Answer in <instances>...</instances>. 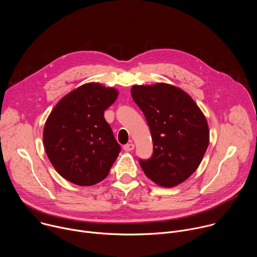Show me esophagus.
I'll use <instances>...</instances> for the list:
<instances>
[{
	"instance_id": "34e87169",
	"label": "esophagus",
	"mask_w": 257,
	"mask_h": 257,
	"mask_svg": "<svg viewBox=\"0 0 257 257\" xmlns=\"http://www.w3.org/2000/svg\"><path fill=\"white\" fill-rule=\"evenodd\" d=\"M134 148H135L134 143H128V144H125V145L123 146V149H124L125 152H131V151L134 150Z\"/></svg>"
}]
</instances>
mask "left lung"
<instances>
[{"label": "left lung", "instance_id": "left-lung-1", "mask_svg": "<svg viewBox=\"0 0 257 257\" xmlns=\"http://www.w3.org/2000/svg\"><path fill=\"white\" fill-rule=\"evenodd\" d=\"M131 95L151 129L154 154L139 164L161 187H175L199 167L209 143L205 116L192 97L168 84L133 85Z\"/></svg>", "mask_w": 257, "mask_h": 257}]
</instances>
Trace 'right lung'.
<instances>
[{
	"label": "right lung",
	"mask_w": 257,
	"mask_h": 257,
	"mask_svg": "<svg viewBox=\"0 0 257 257\" xmlns=\"http://www.w3.org/2000/svg\"><path fill=\"white\" fill-rule=\"evenodd\" d=\"M118 89L85 83L62 97L45 124L43 139L56 171L79 186L102 181L121 148L103 117L115 102Z\"/></svg>",
	"instance_id": "right-lung-1"
}]
</instances>
